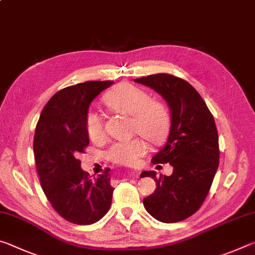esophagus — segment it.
I'll use <instances>...</instances> for the list:
<instances>
[{"instance_id": "1", "label": "esophagus", "mask_w": 255, "mask_h": 255, "mask_svg": "<svg viewBox=\"0 0 255 255\" xmlns=\"http://www.w3.org/2000/svg\"><path fill=\"white\" fill-rule=\"evenodd\" d=\"M138 174H139V173H137V172H136V173H135V175H136V176H137V175H138Z\"/></svg>"}]
</instances>
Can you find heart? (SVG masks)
<instances>
[{
  "label": "heart",
  "instance_id": "1",
  "mask_svg": "<svg viewBox=\"0 0 255 255\" xmlns=\"http://www.w3.org/2000/svg\"><path fill=\"white\" fill-rule=\"evenodd\" d=\"M103 102L115 112L130 116L132 132L144 137L149 143L157 144L165 138L170 127V115L167 108L157 99L149 98L143 89L132 84H120L103 97ZM85 128L92 140H99L105 136V129L100 115L90 112L86 116ZM146 152V144L140 138L125 141H116L107 152L110 161L131 165Z\"/></svg>",
  "mask_w": 255,
  "mask_h": 255
}]
</instances>
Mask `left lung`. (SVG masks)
<instances>
[{
	"mask_svg": "<svg viewBox=\"0 0 255 255\" xmlns=\"http://www.w3.org/2000/svg\"><path fill=\"white\" fill-rule=\"evenodd\" d=\"M133 81L157 92L171 115L166 141L152 163H169L173 172L159 179L155 171L141 172V178L150 176L156 182L155 191L144 198L143 204L159 222H181L200 208L218 169V132L214 117L196 89L180 77L154 74Z\"/></svg>",
	"mask_w": 255,
	"mask_h": 255,
	"instance_id": "8db88e82",
	"label": "left lung"
}]
</instances>
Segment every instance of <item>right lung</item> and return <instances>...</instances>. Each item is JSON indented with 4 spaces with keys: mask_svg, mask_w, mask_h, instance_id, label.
I'll use <instances>...</instances> for the list:
<instances>
[{
    "mask_svg": "<svg viewBox=\"0 0 255 255\" xmlns=\"http://www.w3.org/2000/svg\"><path fill=\"white\" fill-rule=\"evenodd\" d=\"M112 81H89L60 90L42 109L33 138V153L47 199L66 221L91 225L111 206L110 169L91 179L76 156L89 145L85 120L91 102Z\"/></svg>",
    "mask_w": 255,
    "mask_h": 255,
    "instance_id": "right-lung-1",
    "label": "right lung"
}]
</instances>
